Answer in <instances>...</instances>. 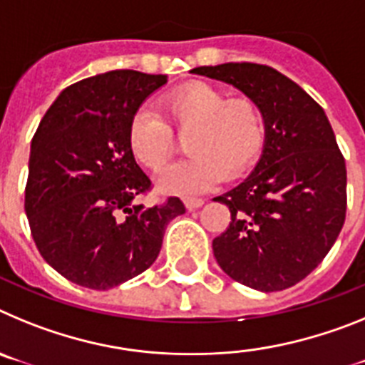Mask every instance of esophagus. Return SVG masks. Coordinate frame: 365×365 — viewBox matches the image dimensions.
<instances>
[{"instance_id":"esophagus-1","label":"esophagus","mask_w":365,"mask_h":365,"mask_svg":"<svg viewBox=\"0 0 365 365\" xmlns=\"http://www.w3.org/2000/svg\"><path fill=\"white\" fill-rule=\"evenodd\" d=\"M185 205L188 210H197V208H201L202 205H205V201L199 197H186L185 199Z\"/></svg>"}]
</instances>
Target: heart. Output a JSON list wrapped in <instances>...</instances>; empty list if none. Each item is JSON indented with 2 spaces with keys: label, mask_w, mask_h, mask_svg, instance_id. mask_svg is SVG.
Segmentation results:
<instances>
[{
  "label": "heart",
  "mask_w": 365,
  "mask_h": 365,
  "mask_svg": "<svg viewBox=\"0 0 365 365\" xmlns=\"http://www.w3.org/2000/svg\"><path fill=\"white\" fill-rule=\"evenodd\" d=\"M159 113L140 109L128 130V144L138 163L159 172L175 150L177 133H188L192 157L159 177L164 193L193 195L222 179H235L256 163L265 143V120L250 98H228L221 89L192 82L168 93Z\"/></svg>",
  "instance_id": "b5f03b06"
}]
</instances>
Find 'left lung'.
<instances>
[{
    "mask_svg": "<svg viewBox=\"0 0 365 365\" xmlns=\"http://www.w3.org/2000/svg\"><path fill=\"white\" fill-rule=\"evenodd\" d=\"M192 73L240 89L265 120L254 172L214 199L232 217L212 243L215 259L250 289H289L320 265L346 221V160L333 128L320 104L269 66L221 63Z\"/></svg>",
    "mask_w": 365,
    "mask_h": 365,
    "instance_id": "1",
    "label": "left lung"
}]
</instances>
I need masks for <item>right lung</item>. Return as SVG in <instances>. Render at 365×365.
<instances>
[{
  "instance_id": "add662e5",
  "label": "right lung",
  "mask_w": 365,
  "mask_h": 365,
  "mask_svg": "<svg viewBox=\"0 0 365 365\" xmlns=\"http://www.w3.org/2000/svg\"><path fill=\"white\" fill-rule=\"evenodd\" d=\"M166 74L122 69L66 87L31 144L25 214L32 240L56 272L106 291L153 265L166 225L186 212L179 197L135 205L151 180L135 160L128 130Z\"/></svg>"
}]
</instances>
